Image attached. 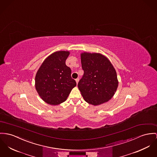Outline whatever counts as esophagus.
I'll list each match as a JSON object with an SVG mask.
<instances>
[{
  "instance_id": "34e87169",
  "label": "esophagus",
  "mask_w": 157,
  "mask_h": 157,
  "mask_svg": "<svg viewBox=\"0 0 157 157\" xmlns=\"http://www.w3.org/2000/svg\"><path fill=\"white\" fill-rule=\"evenodd\" d=\"M79 78H77V79H75V81H76V84H78V82H79Z\"/></svg>"
}]
</instances>
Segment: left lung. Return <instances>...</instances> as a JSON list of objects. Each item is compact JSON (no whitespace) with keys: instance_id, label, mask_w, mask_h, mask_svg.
Wrapping results in <instances>:
<instances>
[{"instance_id":"1","label":"left lung","mask_w":157,"mask_h":157,"mask_svg":"<svg viewBox=\"0 0 157 157\" xmlns=\"http://www.w3.org/2000/svg\"><path fill=\"white\" fill-rule=\"evenodd\" d=\"M84 75L78 82V88L85 101L97 106L108 101L115 94L118 81L113 65L99 53L81 54Z\"/></svg>"}]
</instances>
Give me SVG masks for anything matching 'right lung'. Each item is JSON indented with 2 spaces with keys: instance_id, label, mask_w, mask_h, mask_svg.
<instances>
[{
  "instance_id": "add662e5",
  "label": "right lung",
  "mask_w": 157,
  "mask_h": 157,
  "mask_svg": "<svg viewBox=\"0 0 157 157\" xmlns=\"http://www.w3.org/2000/svg\"><path fill=\"white\" fill-rule=\"evenodd\" d=\"M70 52L57 51L48 56L35 76V88L41 98L48 104L57 105L65 101L76 85L71 77V69L66 65Z\"/></svg>"
}]
</instances>
